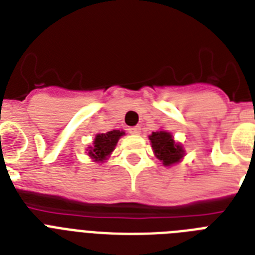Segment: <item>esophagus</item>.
I'll return each mask as SVG.
<instances>
[{
  "mask_svg": "<svg viewBox=\"0 0 255 255\" xmlns=\"http://www.w3.org/2000/svg\"><path fill=\"white\" fill-rule=\"evenodd\" d=\"M130 134H140V126H133V128H129Z\"/></svg>",
  "mask_w": 255,
  "mask_h": 255,
  "instance_id": "obj_1",
  "label": "esophagus"
}]
</instances>
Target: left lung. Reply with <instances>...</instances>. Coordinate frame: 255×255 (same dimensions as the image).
Returning a JSON list of instances; mask_svg holds the SVG:
<instances>
[{
  "label": "left lung",
  "instance_id": "8db88e82",
  "mask_svg": "<svg viewBox=\"0 0 255 255\" xmlns=\"http://www.w3.org/2000/svg\"><path fill=\"white\" fill-rule=\"evenodd\" d=\"M151 147L156 158L162 160L164 166H171L183 158L184 150L179 143H175L174 138L167 131H154L150 135Z\"/></svg>",
  "mask_w": 255,
  "mask_h": 255
}]
</instances>
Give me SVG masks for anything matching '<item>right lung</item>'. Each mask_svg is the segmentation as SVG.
Wrapping results in <instances>:
<instances>
[{"label":"right lung","instance_id":"1","mask_svg":"<svg viewBox=\"0 0 255 255\" xmlns=\"http://www.w3.org/2000/svg\"><path fill=\"white\" fill-rule=\"evenodd\" d=\"M124 131L120 130H112L108 133L97 134L93 142V147L89 150V156H92L93 159L97 162H103L107 159V156L115 150V146L117 144L118 139L121 135H124Z\"/></svg>","mask_w":255,"mask_h":255}]
</instances>
